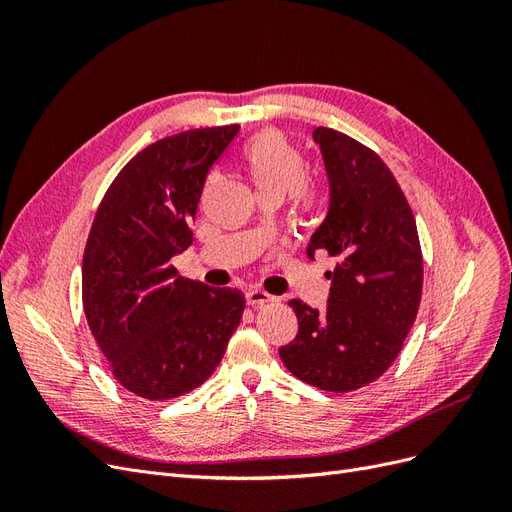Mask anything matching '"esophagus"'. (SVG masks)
<instances>
[{"mask_svg": "<svg viewBox=\"0 0 512 512\" xmlns=\"http://www.w3.org/2000/svg\"><path fill=\"white\" fill-rule=\"evenodd\" d=\"M245 299H247V305L254 307V309H258V307H262V305H267V303H273V301H275L269 292L258 290V288L247 290V292H245Z\"/></svg>", "mask_w": 512, "mask_h": 512, "instance_id": "34e87169", "label": "esophagus"}]
</instances>
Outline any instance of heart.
Here are the masks:
<instances>
[{"mask_svg": "<svg viewBox=\"0 0 512 512\" xmlns=\"http://www.w3.org/2000/svg\"><path fill=\"white\" fill-rule=\"evenodd\" d=\"M243 164L260 198H297L303 211L316 205V188L305 181V160L288 138L275 130L256 134L243 149Z\"/></svg>", "mask_w": 512, "mask_h": 512, "instance_id": "obj_1", "label": "heart"}]
</instances>
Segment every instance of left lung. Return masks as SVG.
I'll return each instance as SVG.
<instances>
[{"label":"left lung","mask_w":512,"mask_h":512,"mask_svg":"<svg viewBox=\"0 0 512 512\" xmlns=\"http://www.w3.org/2000/svg\"><path fill=\"white\" fill-rule=\"evenodd\" d=\"M331 181V207L307 256L327 252L331 292L324 312L288 305L299 333L280 348L292 376L331 393L378 380L404 348L423 294V252L414 213L374 149L331 128H316Z\"/></svg>","instance_id":"left-lung-1"}]
</instances>
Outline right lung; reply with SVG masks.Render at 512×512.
Listing matches in <instances>:
<instances>
[{
  "mask_svg": "<svg viewBox=\"0 0 512 512\" xmlns=\"http://www.w3.org/2000/svg\"><path fill=\"white\" fill-rule=\"evenodd\" d=\"M237 132L230 123L147 145L108 185L91 224L85 318L113 378L147 401L209 380L241 322V290L188 280L170 262L192 245L207 175Z\"/></svg>",
  "mask_w": 512,
  "mask_h": 512,
  "instance_id": "1",
  "label": "right lung"
}]
</instances>
